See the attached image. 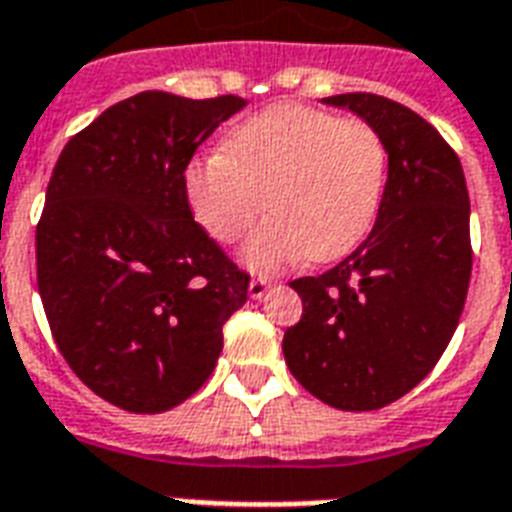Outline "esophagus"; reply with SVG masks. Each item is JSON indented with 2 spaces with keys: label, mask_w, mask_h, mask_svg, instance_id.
<instances>
[{
  "label": "esophagus",
  "mask_w": 512,
  "mask_h": 512,
  "mask_svg": "<svg viewBox=\"0 0 512 512\" xmlns=\"http://www.w3.org/2000/svg\"><path fill=\"white\" fill-rule=\"evenodd\" d=\"M270 286L272 283L267 278H253L251 283H248V294H251L253 299H261L267 291H270Z\"/></svg>",
  "instance_id": "34e87169"
}]
</instances>
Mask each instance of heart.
<instances>
[{
	"instance_id": "obj_1",
	"label": "heart",
	"mask_w": 512,
	"mask_h": 512,
	"mask_svg": "<svg viewBox=\"0 0 512 512\" xmlns=\"http://www.w3.org/2000/svg\"><path fill=\"white\" fill-rule=\"evenodd\" d=\"M386 167L375 126L283 102L234 126L226 148L188 164L183 183L197 224L218 242L240 240L267 207L272 218L242 245V261L280 270L356 251L378 218Z\"/></svg>"
}]
</instances>
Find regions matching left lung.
<instances>
[{"instance_id": "left-lung-1", "label": "left lung", "mask_w": 512, "mask_h": 512, "mask_svg": "<svg viewBox=\"0 0 512 512\" xmlns=\"http://www.w3.org/2000/svg\"><path fill=\"white\" fill-rule=\"evenodd\" d=\"M324 102L378 129L388 180L370 237L291 283L302 318L283 356L313 397L361 413L405 397L451 343L470 288V194L459 156L410 107L361 91Z\"/></svg>"}]
</instances>
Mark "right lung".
Returning a JSON list of instances; mask_svg holds the SVG:
<instances>
[{"label": "right lung", "instance_id": "obj_1", "mask_svg": "<svg viewBox=\"0 0 512 512\" xmlns=\"http://www.w3.org/2000/svg\"><path fill=\"white\" fill-rule=\"evenodd\" d=\"M240 96L142 91L64 145L37 224L53 340L96 397L164 413L202 388L251 275L194 221L186 167Z\"/></svg>", "mask_w": 512, "mask_h": 512}]
</instances>
